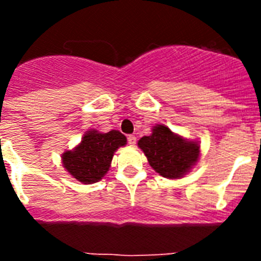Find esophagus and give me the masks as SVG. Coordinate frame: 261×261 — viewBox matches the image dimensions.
Listing matches in <instances>:
<instances>
[{
  "label": "esophagus",
  "mask_w": 261,
  "mask_h": 261,
  "mask_svg": "<svg viewBox=\"0 0 261 261\" xmlns=\"http://www.w3.org/2000/svg\"><path fill=\"white\" fill-rule=\"evenodd\" d=\"M136 142H137V138L135 137V136H128V144L130 145V146H135L136 145Z\"/></svg>",
  "instance_id": "1"
}]
</instances>
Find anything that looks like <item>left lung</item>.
I'll return each instance as SVG.
<instances>
[{"instance_id":"left-lung-1","label":"left lung","mask_w":261,"mask_h":261,"mask_svg":"<svg viewBox=\"0 0 261 261\" xmlns=\"http://www.w3.org/2000/svg\"><path fill=\"white\" fill-rule=\"evenodd\" d=\"M138 146L146 155L149 165L168 179H179L186 175L200 155L197 142L187 141L161 124L154 126L150 136L142 137Z\"/></svg>"}]
</instances>
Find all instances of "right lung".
<instances>
[{
	"label": "right lung",
	"instance_id": "right-lung-1",
	"mask_svg": "<svg viewBox=\"0 0 261 261\" xmlns=\"http://www.w3.org/2000/svg\"><path fill=\"white\" fill-rule=\"evenodd\" d=\"M125 144L126 137L119 130L108 133L89 130L74 150L62 154V163L66 171L81 183H96L108 171L115 151Z\"/></svg>",
	"mask_w": 261,
	"mask_h": 261
}]
</instances>
